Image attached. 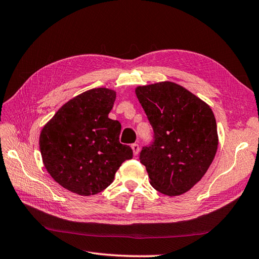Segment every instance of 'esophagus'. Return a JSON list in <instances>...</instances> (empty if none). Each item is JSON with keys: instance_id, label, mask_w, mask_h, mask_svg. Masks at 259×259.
<instances>
[{"instance_id": "1", "label": "esophagus", "mask_w": 259, "mask_h": 259, "mask_svg": "<svg viewBox=\"0 0 259 259\" xmlns=\"http://www.w3.org/2000/svg\"><path fill=\"white\" fill-rule=\"evenodd\" d=\"M131 148H132V151H134V154L137 155L138 153H139V144L138 143H132L131 144Z\"/></svg>"}]
</instances>
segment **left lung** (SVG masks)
<instances>
[{
  "mask_svg": "<svg viewBox=\"0 0 259 259\" xmlns=\"http://www.w3.org/2000/svg\"><path fill=\"white\" fill-rule=\"evenodd\" d=\"M153 129L140 162L153 188L165 195L188 192L200 181L218 150L216 120L209 106L178 83L164 81L136 89Z\"/></svg>",
  "mask_w": 259,
  "mask_h": 259,
  "instance_id": "8db88e82",
  "label": "left lung"
}]
</instances>
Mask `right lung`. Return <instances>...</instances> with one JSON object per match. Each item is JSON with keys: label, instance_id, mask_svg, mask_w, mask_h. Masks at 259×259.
<instances>
[{"label": "right lung", "instance_id": "right-lung-1", "mask_svg": "<svg viewBox=\"0 0 259 259\" xmlns=\"http://www.w3.org/2000/svg\"><path fill=\"white\" fill-rule=\"evenodd\" d=\"M116 93L95 88L70 99L48 121L39 150L48 173L63 188L94 195L109 186L117 170L134 157L119 141L121 124L108 118Z\"/></svg>", "mask_w": 259, "mask_h": 259}]
</instances>
